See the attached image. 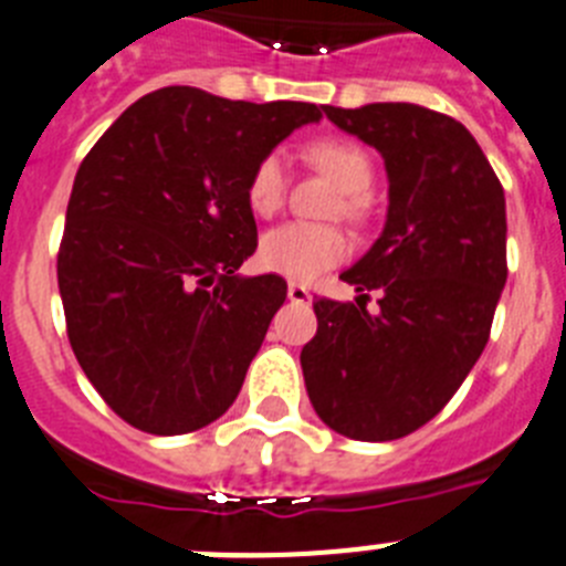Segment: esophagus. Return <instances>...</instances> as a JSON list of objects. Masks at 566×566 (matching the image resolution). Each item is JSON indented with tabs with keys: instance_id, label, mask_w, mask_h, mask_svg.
I'll return each instance as SVG.
<instances>
[{
	"instance_id": "1",
	"label": "esophagus",
	"mask_w": 566,
	"mask_h": 566,
	"mask_svg": "<svg viewBox=\"0 0 566 566\" xmlns=\"http://www.w3.org/2000/svg\"><path fill=\"white\" fill-rule=\"evenodd\" d=\"M289 300L300 303V306H308L312 303V292L303 283H289Z\"/></svg>"
}]
</instances>
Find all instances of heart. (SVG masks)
<instances>
[{
	"label": "heart",
	"instance_id": "1",
	"mask_svg": "<svg viewBox=\"0 0 566 566\" xmlns=\"http://www.w3.org/2000/svg\"><path fill=\"white\" fill-rule=\"evenodd\" d=\"M308 158L345 189V212H363V195L374 184L371 155L354 142L323 138V142H314L308 147ZM283 198H286V161L280 153H269L254 164L252 175H249V209L260 218H269L283 207ZM345 254H348V238L337 227L283 223L260 240V263L269 272H277L292 280L317 277L319 272L337 266Z\"/></svg>",
	"mask_w": 566,
	"mask_h": 566
}]
</instances>
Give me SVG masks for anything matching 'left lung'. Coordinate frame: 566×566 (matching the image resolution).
<instances>
[{"instance_id":"left-lung-1","label":"left lung","mask_w":566,"mask_h":566,"mask_svg":"<svg viewBox=\"0 0 566 566\" xmlns=\"http://www.w3.org/2000/svg\"><path fill=\"white\" fill-rule=\"evenodd\" d=\"M323 109L385 158L388 221L339 274L357 303H314L300 365L332 431L388 442L431 422L482 357L507 280L504 189L451 115L405 102ZM368 291L380 292L374 315Z\"/></svg>"}]
</instances>
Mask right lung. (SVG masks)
<instances>
[{"label":"right lung","instance_id":"obj_1","mask_svg":"<svg viewBox=\"0 0 566 566\" xmlns=\"http://www.w3.org/2000/svg\"><path fill=\"white\" fill-rule=\"evenodd\" d=\"M319 118L323 107L306 102L164 87L129 104L84 155L59 294L82 371L138 431H198L238 397L286 300L277 274H238L258 249L249 175Z\"/></svg>","mask_w":566,"mask_h":566}]
</instances>
